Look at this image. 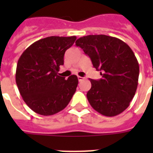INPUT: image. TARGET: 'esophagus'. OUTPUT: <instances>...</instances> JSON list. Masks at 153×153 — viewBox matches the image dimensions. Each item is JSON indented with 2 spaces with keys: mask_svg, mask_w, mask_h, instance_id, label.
Here are the masks:
<instances>
[{
  "mask_svg": "<svg viewBox=\"0 0 153 153\" xmlns=\"http://www.w3.org/2000/svg\"><path fill=\"white\" fill-rule=\"evenodd\" d=\"M78 79H79V82H81V81H82V80H83L84 78H83V77H81V76H78Z\"/></svg>",
  "mask_w": 153,
  "mask_h": 153,
  "instance_id": "obj_1",
  "label": "esophagus"
}]
</instances>
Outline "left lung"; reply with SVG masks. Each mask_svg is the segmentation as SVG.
Masks as SVG:
<instances>
[{
    "mask_svg": "<svg viewBox=\"0 0 153 153\" xmlns=\"http://www.w3.org/2000/svg\"><path fill=\"white\" fill-rule=\"evenodd\" d=\"M91 58L102 79H90L86 94L90 104L106 117L118 115L128 108L138 85L139 64L132 49L121 39L105 35H89L75 42Z\"/></svg>",
    "mask_w": 153,
    "mask_h": 153,
    "instance_id": "1",
    "label": "left lung"
}]
</instances>
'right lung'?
Instances as JSON below:
<instances>
[{"instance_id":"1","label":"right lung","mask_w":153,"mask_h":153,"mask_svg":"<svg viewBox=\"0 0 153 153\" xmlns=\"http://www.w3.org/2000/svg\"><path fill=\"white\" fill-rule=\"evenodd\" d=\"M76 36H49L30 45L20 55L16 82L27 106L36 114L50 116L67 106L76 91V75H59L65 51Z\"/></svg>"}]
</instances>
